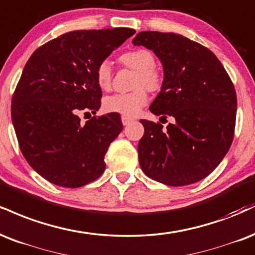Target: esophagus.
<instances>
[{
  "label": "esophagus",
  "instance_id": "esophagus-1",
  "mask_svg": "<svg viewBox=\"0 0 255 255\" xmlns=\"http://www.w3.org/2000/svg\"><path fill=\"white\" fill-rule=\"evenodd\" d=\"M121 120H122V124H124L125 126H127V125H129L131 121H133L134 119H131V118H129V116H125V115H122V118H121Z\"/></svg>",
  "mask_w": 255,
  "mask_h": 255
}]
</instances>
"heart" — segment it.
<instances>
[{
    "mask_svg": "<svg viewBox=\"0 0 255 255\" xmlns=\"http://www.w3.org/2000/svg\"><path fill=\"white\" fill-rule=\"evenodd\" d=\"M122 65L136 71L134 87L137 88L131 93L114 94L107 96L103 101V108L109 113H119L125 116H133L146 106L149 91L160 90L164 83L161 72L155 69V57L146 48L126 52L120 57ZM96 82L102 90H108L112 87L113 71L108 60H103L96 67Z\"/></svg>",
    "mask_w": 255,
    "mask_h": 255,
    "instance_id": "1",
    "label": "heart"
}]
</instances>
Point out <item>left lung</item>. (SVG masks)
Returning a JSON list of instances; mask_svg holds the SVG:
<instances>
[{"label": "left lung", "instance_id": "8db88e82", "mask_svg": "<svg viewBox=\"0 0 255 255\" xmlns=\"http://www.w3.org/2000/svg\"><path fill=\"white\" fill-rule=\"evenodd\" d=\"M133 44L152 50L164 66L161 91L149 110L174 118L166 127L140 120L145 127L137 145L140 166L170 186L199 182L219 166L234 139V84L209 48L183 35L147 30Z\"/></svg>", "mask_w": 255, "mask_h": 255}]
</instances>
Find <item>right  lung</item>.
<instances>
[{
  "mask_svg": "<svg viewBox=\"0 0 255 255\" xmlns=\"http://www.w3.org/2000/svg\"><path fill=\"white\" fill-rule=\"evenodd\" d=\"M135 33L130 28L73 30L33 52L11 98V121L24 159L40 176L79 188L106 170V155L122 126L118 113L79 115L101 107V61Z\"/></svg>",
  "mask_w": 255,
  "mask_h": 255,
  "instance_id": "add662e5",
  "label": "right lung"
}]
</instances>
